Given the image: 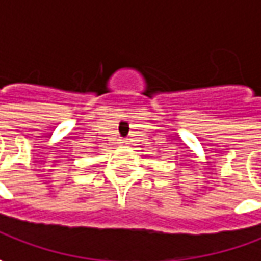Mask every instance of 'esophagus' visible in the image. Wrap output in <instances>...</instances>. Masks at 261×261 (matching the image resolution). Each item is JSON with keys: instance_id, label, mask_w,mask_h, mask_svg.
<instances>
[{"instance_id": "esophagus-1", "label": "esophagus", "mask_w": 261, "mask_h": 261, "mask_svg": "<svg viewBox=\"0 0 261 261\" xmlns=\"http://www.w3.org/2000/svg\"><path fill=\"white\" fill-rule=\"evenodd\" d=\"M118 144L119 146H127V144H128V142H127L125 139H121V140L118 142Z\"/></svg>"}]
</instances>
